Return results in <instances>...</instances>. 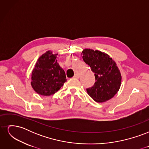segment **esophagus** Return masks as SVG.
<instances>
[{"label":"esophagus","mask_w":149,"mask_h":149,"mask_svg":"<svg viewBox=\"0 0 149 149\" xmlns=\"http://www.w3.org/2000/svg\"><path fill=\"white\" fill-rule=\"evenodd\" d=\"M74 78L78 79V78H79V74H74Z\"/></svg>","instance_id":"1"}]
</instances>
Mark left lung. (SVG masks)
Wrapping results in <instances>:
<instances>
[{
    "label": "left lung",
    "instance_id": "left-lung-1",
    "mask_svg": "<svg viewBox=\"0 0 149 149\" xmlns=\"http://www.w3.org/2000/svg\"><path fill=\"white\" fill-rule=\"evenodd\" d=\"M84 61L94 73L96 82L86 89L88 94L97 102L111 100L120 89L122 76L116 62L107 54L99 50L84 49Z\"/></svg>",
    "mask_w": 149,
    "mask_h": 149
}]
</instances>
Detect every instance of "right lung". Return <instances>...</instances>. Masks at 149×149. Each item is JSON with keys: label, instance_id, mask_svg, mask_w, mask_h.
Segmentation results:
<instances>
[{"label": "right lung", "instance_id": "obj_1", "mask_svg": "<svg viewBox=\"0 0 149 149\" xmlns=\"http://www.w3.org/2000/svg\"><path fill=\"white\" fill-rule=\"evenodd\" d=\"M57 55L47 51L36 63L31 73V85L40 95H53L66 81L65 72L57 62Z\"/></svg>", "mask_w": 149, "mask_h": 149}]
</instances>
